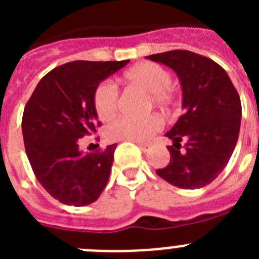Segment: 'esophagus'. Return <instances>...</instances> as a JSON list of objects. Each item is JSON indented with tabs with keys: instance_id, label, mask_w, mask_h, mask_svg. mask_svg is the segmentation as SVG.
<instances>
[{
	"instance_id": "1",
	"label": "esophagus",
	"mask_w": 259,
	"mask_h": 259,
	"mask_svg": "<svg viewBox=\"0 0 259 259\" xmlns=\"http://www.w3.org/2000/svg\"><path fill=\"white\" fill-rule=\"evenodd\" d=\"M137 145H139V148H140L143 152H149V149L152 148V145H150L149 143H136Z\"/></svg>"
}]
</instances>
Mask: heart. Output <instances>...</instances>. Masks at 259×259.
Wrapping results in <instances>:
<instances>
[{"instance_id": "1", "label": "heart", "mask_w": 259, "mask_h": 259, "mask_svg": "<svg viewBox=\"0 0 259 259\" xmlns=\"http://www.w3.org/2000/svg\"><path fill=\"white\" fill-rule=\"evenodd\" d=\"M125 80L136 84L149 92V104H154L162 109H170L175 102V88L170 84V72L155 62H141L124 72ZM119 104L118 87L111 81L98 84L93 93V106L98 118L109 120L116 114ZM162 119L157 114L134 118L119 116L106 125L105 135L109 140L141 141L150 137L162 128Z\"/></svg>"}]
</instances>
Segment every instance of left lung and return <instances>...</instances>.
Instances as JSON below:
<instances>
[{
	"label": "left lung",
	"mask_w": 259,
	"mask_h": 259,
	"mask_svg": "<svg viewBox=\"0 0 259 259\" xmlns=\"http://www.w3.org/2000/svg\"><path fill=\"white\" fill-rule=\"evenodd\" d=\"M175 71L185 113L166 136L170 162L155 172L183 189L202 188L218 178L236 146L241 101L230 76L212 59L189 50L146 57Z\"/></svg>",
	"instance_id": "obj_1"
}]
</instances>
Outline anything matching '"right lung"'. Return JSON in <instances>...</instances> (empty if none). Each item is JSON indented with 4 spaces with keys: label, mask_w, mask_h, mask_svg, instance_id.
I'll list each match as a JSON object with an SVG mask.
<instances>
[{
    "label": "right lung",
    "mask_w": 259,
    "mask_h": 259,
    "mask_svg": "<svg viewBox=\"0 0 259 259\" xmlns=\"http://www.w3.org/2000/svg\"><path fill=\"white\" fill-rule=\"evenodd\" d=\"M128 62L58 66L38 81L26 104L22 131L27 157L38 183L59 202L85 206L106 187L116 144L81 153L79 143L101 125L93 106L96 87Z\"/></svg>",
    "instance_id": "1"
}]
</instances>
